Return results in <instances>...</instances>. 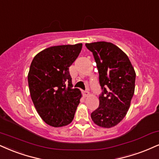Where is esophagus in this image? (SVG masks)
I'll list each match as a JSON object with an SVG mask.
<instances>
[{
  "label": "esophagus",
  "mask_w": 159,
  "mask_h": 159,
  "mask_svg": "<svg viewBox=\"0 0 159 159\" xmlns=\"http://www.w3.org/2000/svg\"><path fill=\"white\" fill-rule=\"evenodd\" d=\"M82 93H83V95L84 97H87L89 94V93L88 91H83V92H82Z\"/></svg>",
  "instance_id": "34e87169"
}]
</instances>
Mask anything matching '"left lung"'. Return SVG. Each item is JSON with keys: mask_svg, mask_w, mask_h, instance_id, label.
Masks as SVG:
<instances>
[{"mask_svg": "<svg viewBox=\"0 0 159 159\" xmlns=\"http://www.w3.org/2000/svg\"><path fill=\"white\" fill-rule=\"evenodd\" d=\"M93 52L99 73V107L91 113L99 127L110 128L125 117L134 95L135 72L127 55L113 43H86Z\"/></svg>", "mask_w": 159, "mask_h": 159, "instance_id": "obj_1", "label": "left lung"}]
</instances>
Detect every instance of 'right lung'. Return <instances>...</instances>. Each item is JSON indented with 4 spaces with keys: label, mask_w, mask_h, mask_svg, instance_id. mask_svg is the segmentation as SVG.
<instances>
[{
    "label": "right lung",
    "mask_w": 159,
    "mask_h": 159,
    "mask_svg": "<svg viewBox=\"0 0 159 159\" xmlns=\"http://www.w3.org/2000/svg\"><path fill=\"white\" fill-rule=\"evenodd\" d=\"M82 43L51 47L34 57L28 74L30 95L38 113L54 127L70 124L81 97L73 88L69 67L81 52Z\"/></svg>",
    "instance_id": "add662e5"
}]
</instances>
